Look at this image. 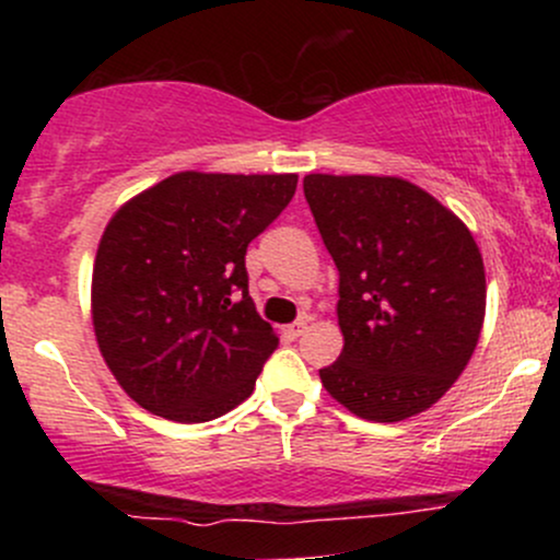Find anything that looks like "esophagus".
<instances>
[{"label": "esophagus", "instance_id": "obj_1", "mask_svg": "<svg viewBox=\"0 0 560 560\" xmlns=\"http://www.w3.org/2000/svg\"><path fill=\"white\" fill-rule=\"evenodd\" d=\"M307 324H311V318H300V320H294V324H289V326H284V334L289 339H298V337H302V334L307 331Z\"/></svg>", "mask_w": 560, "mask_h": 560}]
</instances>
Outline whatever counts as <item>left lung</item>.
<instances>
[{
	"instance_id": "left-lung-1",
	"label": "left lung",
	"mask_w": 560,
	"mask_h": 560,
	"mask_svg": "<svg viewBox=\"0 0 560 560\" xmlns=\"http://www.w3.org/2000/svg\"><path fill=\"white\" fill-rule=\"evenodd\" d=\"M302 186L339 271L345 347L320 382L365 421L423 413L464 374L485 324V262L471 231L397 176L311 173Z\"/></svg>"
}]
</instances>
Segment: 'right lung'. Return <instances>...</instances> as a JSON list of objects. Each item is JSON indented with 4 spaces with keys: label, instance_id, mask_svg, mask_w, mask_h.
Wrapping results in <instances>:
<instances>
[{
    "label": "right lung",
    "instance_id": "1",
    "mask_svg": "<svg viewBox=\"0 0 560 560\" xmlns=\"http://www.w3.org/2000/svg\"><path fill=\"white\" fill-rule=\"evenodd\" d=\"M294 189V173L182 171L120 205L96 247L92 320L133 402L202 423L253 395L279 337L255 311L244 255Z\"/></svg>",
    "mask_w": 560,
    "mask_h": 560
}]
</instances>
